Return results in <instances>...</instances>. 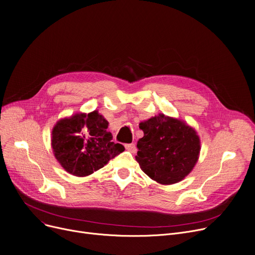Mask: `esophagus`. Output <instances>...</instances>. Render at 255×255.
Instances as JSON below:
<instances>
[{
    "label": "esophagus",
    "mask_w": 255,
    "mask_h": 255,
    "mask_svg": "<svg viewBox=\"0 0 255 255\" xmlns=\"http://www.w3.org/2000/svg\"><path fill=\"white\" fill-rule=\"evenodd\" d=\"M125 149L131 153H135L136 152V146L134 143H127L125 144Z\"/></svg>",
    "instance_id": "obj_1"
}]
</instances>
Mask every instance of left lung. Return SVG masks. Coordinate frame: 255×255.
I'll list each match as a JSON object with an SVG mask.
<instances>
[{"instance_id":"left-lung-1","label":"left lung","mask_w":255,"mask_h":255,"mask_svg":"<svg viewBox=\"0 0 255 255\" xmlns=\"http://www.w3.org/2000/svg\"><path fill=\"white\" fill-rule=\"evenodd\" d=\"M143 137L135 156L142 171L162 185L182 181L196 164L200 141L196 131L181 120L159 114L139 123Z\"/></svg>"}]
</instances>
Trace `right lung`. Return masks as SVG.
<instances>
[{
	"mask_svg": "<svg viewBox=\"0 0 255 255\" xmlns=\"http://www.w3.org/2000/svg\"><path fill=\"white\" fill-rule=\"evenodd\" d=\"M109 122L94 111L58 121L51 131V148L62 167L76 177L102 168L125 148L115 143L107 131Z\"/></svg>",
	"mask_w": 255,
	"mask_h": 255,
	"instance_id": "obj_1",
	"label": "right lung"
}]
</instances>
